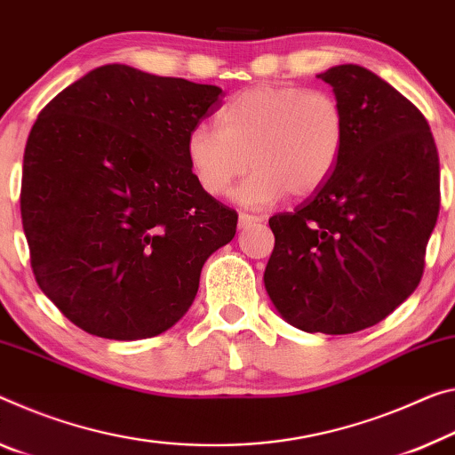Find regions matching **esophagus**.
<instances>
[{
  "instance_id": "34e87169",
  "label": "esophagus",
  "mask_w": 455,
  "mask_h": 455,
  "mask_svg": "<svg viewBox=\"0 0 455 455\" xmlns=\"http://www.w3.org/2000/svg\"><path fill=\"white\" fill-rule=\"evenodd\" d=\"M255 222H261V216L247 214V212H241L239 214V228H247L251 225H255Z\"/></svg>"
}]
</instances>
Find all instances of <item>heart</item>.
Segmentation results:
<instances>
[{"mask_svg": "<svg viewBox=\"0 0 455 455\" xmlns=\"http://www.w3.org/2000/svg\"><path fill=\"white\" fill-rule=\"evenodd\" d=\"M216 124L186 135L192 176L208 196H222L251 165L253 174L233 192L249 208L275 204L287 192L312 196L334 174L348 137L340 100L298 84L244 89L216 113Z\"/></svg>", "mask_w": 455, "mask_h": 455, "instance_id": "b5f03b06", "label": "heart"}]
</instances>
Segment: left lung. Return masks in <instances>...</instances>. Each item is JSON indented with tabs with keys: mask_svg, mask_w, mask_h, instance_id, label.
<instances>
[{
	"mask_svg": "<svg viewBox=\"0 0 455 455\" xmlns=\"http://www.w3.org/2000/svg\"><path fill=\"white\" fill-rule=\"evenodd\" d=\"M340 100L348 137L312 198L269 219L265 290L304 331L352 334L395 312L419 285L439 214V157L427 119L358 64L318 75Z\"/></svg>",
	"mask_w": 455,
	"mask_h": 455,
	"instance_id": "8db88e82",
	"label": "left lung"
}]
</instances>
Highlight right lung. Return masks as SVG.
<instances>
[{"instance_id": "add662e5", "label": "right lung", "mask_w": 455, "mask_h": 455, "mask_svg": "<svg viewBox=\"0 0 455 455\" xmlns=\"http://www.w3.org/2000/svg\"><path fill=\"white\" fill-rule=\"evenodd\" d=\"M220 95L105 64L40 111L24 151L21 225L40 290L75 326L141 340L188 312L202 265L239 219L186 160V135Z\"/></svg>"}]
</instances>
